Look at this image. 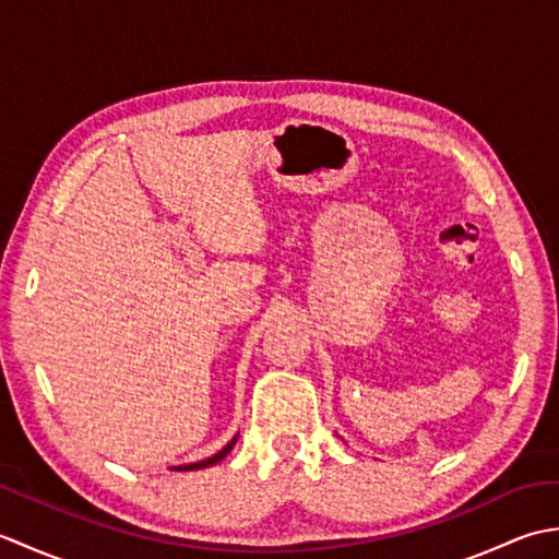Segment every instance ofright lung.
<instances>
[{
	"mask_svg": "<svg viewBox=\"0 0 559 559\" xmlns=\"http://www.w3.org/2000/svg\"><path fill=\"white\" fill-rule=\"evenodd\" d=\"M235 442H237V437H233L230 442L218 451V454H213V456H209V459H204V461H197V463H187V466H173V471H199V468H209V466H213V463H218L221 459L228 456L230 449L235 447Z\"/></svg>",
	"mask_w": 559,
	"mask_h": 559,
	"instance_id": "1",
	"label": "right lung"
}]
</instances>
